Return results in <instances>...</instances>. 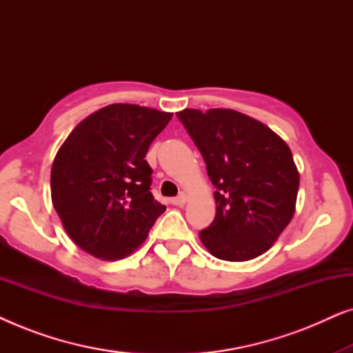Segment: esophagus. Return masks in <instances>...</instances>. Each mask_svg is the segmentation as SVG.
<instances>
[{"instance_id": "34e87169", "label": "esophagus", "mask_w": 353, "mask_h": 353, "mask_svg": "<svg viewBox=\"0 0 353 353\" xmlns=\"http://www.w3.org/2000/svg\"><path fill=\"white\" fill-rule=\"evenodd\" d=\"M173 205H185V202H186V194H180V196H176V197H173V199L170 201Z\"/></svg>"}]
</instances>
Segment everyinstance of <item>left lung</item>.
<instances>
[{"instance_id": "obj_1", "label": "left lung", "mask_w": 353, "mask_h": 353, "mask_svg": "<svg viewBox=\"0 0 353 353\" xmlns=\"http://www.w3.org/2000/svg\"><path fill=\"white\" fill-rule=\"evenodd\" d=\"M176 117L205 162L216 214L199 236L228 262L272 248L296 210L299 172L291 149L267 125L231 109H185Z\"/></svg>"}]
</instances>
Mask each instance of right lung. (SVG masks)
<instances>
[{"instance_id":"1","label":"right lung","mask_w":353,"mask_h":353,"mask_svg":"<svg viewBox=\"0 0 353 353\" xmlns=\"http://www.w3.org/2000/svg\"><path fill=\"white\" fill-rule=\"evenodd\" d=\"M172 115L137 104L105 105L81 120L57 151L52 205L85 252L123 259L165 212L151 192L152 168L144 157Z\"/></svg>"}]
</instances>
